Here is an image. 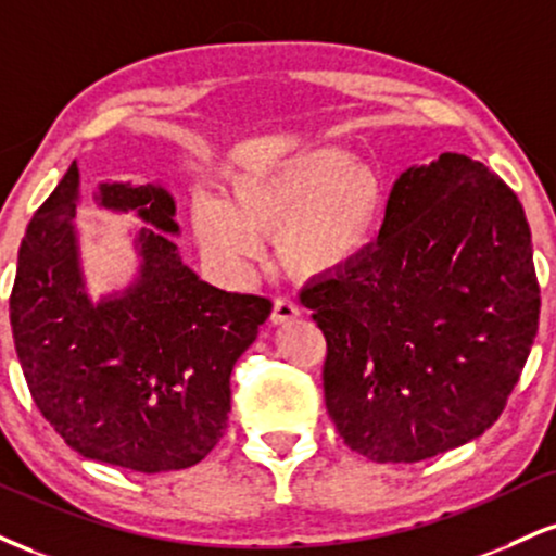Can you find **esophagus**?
Here are the masks:
<instances>
[{"instance_id":"obj_1","label":"esophagus","mask_w":556,"mask_h":556,"mask_svg":"<svg viewBox=\"0 0 556 556\" xmlns=\"http://www.w3.org/2000/svg\"><path fill=\"white\" fill-rule=\"evenodd\" d=\"M300 316V307L295 300L290 298H277L274 300V311H271V324H290Z\"/></svg>"}]
</instances>
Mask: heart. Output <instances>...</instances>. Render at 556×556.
<instances>
[{
  "mask_svg": "<svg viewBox=\"0 0 556 556\" xmlns=\"http://www.w3.org/2000/svg\"><path fill=\"white\" fill-rule=\"evenodd\" d=\"M380 210L378 178L350 152L320 147L236 173L225 199L197 193L191 227L204 256L230 277L249 274L261 238H277L290 271L326 277L370 249Z\"/></svg>",
  "mask_w": 556,
  "mask_h": 556,
  "instance_id": "heart-1",
  "label": "heart"
}]
</instances>
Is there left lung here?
<instances>
[{"label": "left lung", "mask_w": 556, "mask_h": 556, "mask_svg": "<svg viewBox=\"0 0 556 556\" xmlns=\"http://www.w3.org/2000/svg\"><path fill=\"white\" fill-rule=\"evenodd\" d=\"M300 303L326 337V409L352 451L417 464L469 443L497 422L536 339L523 206L466 155L412 165L378 243Z\"/></svg>", "instance_id": "obj_1"}]
</instances>
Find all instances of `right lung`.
I'll return each instance as SVG.
<instances>
[{"label":"right lung","mask_w":556,"mask_h":556,"mask_svg":"<svg viewBox=\"0 0 556 556\" xmlns=\"http://www.w3.org/2000/svg\"><path fill=\"white\" fill-rule=\"evenodd\" d=\"M79 168L33 214L17 253L10 324L30 396L79 456L139 473L199 464L223 438L232 365L271 300L212 287L180 258L176 202L160 184H100L96 202L134 212L131 285L87 295L77 240Z\"/></svg>","instance_id":"1"}]
</instances>
